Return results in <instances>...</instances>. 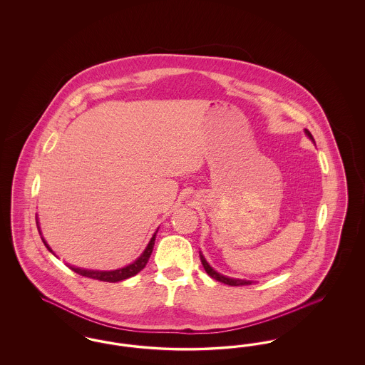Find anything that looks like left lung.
<instances>
[{
  "mask_svg": "<svg viewBox=\"0 0 365 365\" xmlns=\"http://www.w3.org/2000/svg\"><path fill=\"white\" fill-rule=\"evenodd\" d=\"M305 134L309 137V138L312 139L313 142H314V139H313L312 134L308 131V130H305ZM200 257H201V262H202V265H204V269L207 271V274H208L210 278L216 279L217 282H222V283H225V284H228V286H247V284H252L253 282L252 280H243V279H234V278H227L225 275H220L219 272H216L210 265H209L207 260L204 259V256L200 253Z\"/></svg>",
  "mask_w": 365,
  "mask_h": 365,
  "instance_id": "1",
  "label": "left lung"
}]
</instances>
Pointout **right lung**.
<instances>
[{
  "label": "right lung",
  "mask_w": 365,
  "mask_h": 365,
  "mask_svg": "<svg viewBox=\"0 0 365 365\" xmlns=\"http://www.w3.org/2000/svg\"><path fill=\"white\" fill-rule=\"evenodd\" d=\"M38 228H39V227H38ZM156 234L157 231L153 234L150 242L148 243L146 249L143 250V253L139 256L138 259L134 261L133 264H130V265H127V267H124V268H120V269H115V271H91V269L76 268V267H72V265H68V267H70L73 272H76V274H79V275H82V277L97 279V280H103V282L115 283V282H120V280H124V279L131 278V277L137 275L139 271H142V269L145 268V265L148 264L149 257H150V255H152V252H153V246H155V241H156ZM42 241L45 243V246L48 247V250L52 252L51 246L46 243V241H45L43 238H42Z\"/></svg>",
  "instance_id": "right-lung-1"
}]
</instances>
